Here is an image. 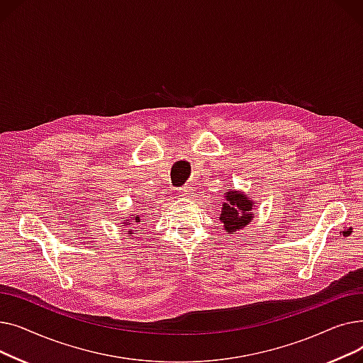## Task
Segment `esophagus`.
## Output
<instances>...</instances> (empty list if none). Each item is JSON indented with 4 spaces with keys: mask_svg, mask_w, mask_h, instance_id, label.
Segmentation results:
<instances>
[{
    "mask_svg": "<svg viewBox=\"0 0 363 363\" xmlns=\"http://www.w3.org/2000/svg\"><path fill=\"white\" fill-rule=\"evenodd\" d=\"M178 193H179L181 197H191V194H193V186L184 185V186H181V188L178 189Z\"/></svg>",
    "mask_w": 363,
    "mask_h": 363,
    "instance_id": "1",
    "label": "esophagus"
}]
</instances>
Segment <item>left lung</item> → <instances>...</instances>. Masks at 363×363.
Instances as JSON below:
<instances>
[{"label":"left lung","instance_id":"8db88e82","mask_svg":"<svg viewBox=\"0 0 363 363\" xmlns=\"http://www.w3.org/2000/svg\"><path fill=\"white\" fill-rule=\"evenodd\" d=\"M223 194L226 201L222 204L219 219L223 223L226 234H235L237 231L244 230L255 219L257 215L255 213L257 203L249 197L250 194L238 191L235 188L225 189Z\"/></svg>","mask_w":363,"mask_h":363}]
</instances>
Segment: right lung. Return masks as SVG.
I'll use <instances>...</instances> for the list:
<instances>
[{"mask_svg": "<svg viewBox=\"0 0 363 363\" xmlns=\"http://www.w3.org/2000/svg\"><path fill=\"white\" fill-rule=\"evenodd\" d=\"M135 222H140V215H130V218H128V219H125V222H122V228H129L130 226V223H135ZM123 231H126L129 235L132 234V230H123Z\"/></svg>", "mask_w": 363, "mask_h": 363, "instance_id": "right-lung-1", "label": "right lung"}]
</instances>
